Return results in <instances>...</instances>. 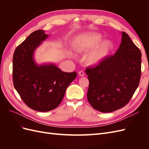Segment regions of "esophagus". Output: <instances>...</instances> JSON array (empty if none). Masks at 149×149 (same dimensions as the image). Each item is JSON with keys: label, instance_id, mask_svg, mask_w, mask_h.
Here are the masks:
<instances>
[{"label": "esophagus", "instance_id": "1", "mask_svg": "<svg viewBox=\"0 0 149 149\" xmlns=\"http://www.w3.org/2000/svg\"><path fill=\"white\" fill-rule=\"evenodd\" d=\"M78 73H79V75L80 76H84V73L83 71H80Z\"/></svg>", "mask_w": 149, "mask_h": 149}]
</instances>
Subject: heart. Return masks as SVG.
<instances>
[{"instance_id": "1", "label": "heart", "mask_w": 149, "mask_h": 149, "mask_svg": "<svg viewBox=\"0 0 149 149\" xmlns=\"http://www.w3.org/2000/svg\"><path fill=\"white\" fill-rule=\"evenodd\" d=\"M103 40L102 35L100 33H89L85 34L76 41L75 49L78 52H88L98 47ZM112 48L113 44L111 42H104L100 47L88 56L87 59L88 63L90 65L99 64L104 59Z\"/></svg>"}]
</instances>
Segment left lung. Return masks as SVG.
Instances as JSON below:
<instances>
[{"instance_id": "obj_1", "label": "left lung", "mask_w": 149, "mask_h": 149, "mask_svg": "<svg viewBox=\"0 0 149 149\" xmlns=\"http://www.w3.org/2000/svg\"><path fill=\"white\" fill-rule=\"evenodd\" d=\"M141 56L139 48L123 31L121 43L114 55L107 56L96 66L87 67V97L94 109L111 112L130 101L141 79Z\"/></svg>"}]
</instances>
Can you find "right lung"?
Listing matches in <instances>:
<instances>
[{
	"label": "right lung",
	"mask_w": 149,
	"mask_h": 149,
	"mask_svg": "<svg viewBox=\"0 0 149 149\" xmlns=\"http://www.w3.org/2000/svg\"><path fill=\"white\" fill-rule=\"evenodd\" d=\"M48 37L42 30L33 31L16 48L13 56V86L26 106L40 112L57 107L77 76L75 71L66 73L53 64H36L34 52Z\"/></svg>",
	"instance_id": "obj_1"
}]
</instances>
